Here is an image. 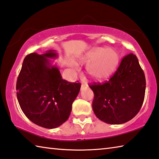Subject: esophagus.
Returning <instances> with one entry per match:
<instances>
[{
	"label": "esophagus",
	"instance_id": "34e87169",
	"mask_svg": "<svg viewBox=\"0 0 159 159\" xmlns=\"http://www.w3.org/2000/svg\"><path fill=\"white\" fill-rule=\"evenodd\" d=\"M87 85H85V84H82L81 86H80V90H83V89H85V88H87Z\"/></svg>",
	"mask_w": 159,
	"mask_h": 159
}]
</instances>
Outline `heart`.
<instances>
[{
	"mask_svg": "<svg viewBox=\"0 0 159 159\" xmlns=\"http://www.w3.org/2000/svg\"><path fill=\"white\" fill-rule=\"evenodd\" d=\"M78 60L80 62L89 63L86 69L92 79L102 80L108 79L116 70L120 56L112 48L94 47L80 56ZM69 65L71 67L75 66L73 62H70Z\"/></svg>",
	"mask_w": 159,
	"mask_h": 159,
	"instance_id": "heart-1",
	"label": "heart"
}]
</instances>
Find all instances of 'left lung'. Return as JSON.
<instances>
[{
	"mask_svg": "<svg viewBox=\"0 0 159 159\" xmlns=\"http://www.w3.org/2000/svg\"><path fill=\"white\" fill-rule=\"evenodd\" d=\"M89 88L94 94L92 109L97 117L109 125H121L133 119L142 107L145 76L137 57L131 53L108 81Z\"/></svg>",
	"mask_w": 159,
	"mask_h": 159,
	"instance_id": "left-lung-1",
	"label": "left lung"
}]
</instances>
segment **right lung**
<instances>
[{
    "instance_id": "1",
    "label": "right lung",
    "mask_w": 159,
    "mask_h": 159,
    "mask_svg": "<svg viewBox=\"0 0 159 159\" xmlns=\"http://www.w3.org/2000/svg\"><path fill=\"white\" fill-rule=\"evenodd\" d=\"M57 57L55 50L28 55L16 82L22 111L31 122L47 129L58 127L68 120L80 88V83L62 79L58 67L50 60Z\"/></svg>"
}]
</instances>
